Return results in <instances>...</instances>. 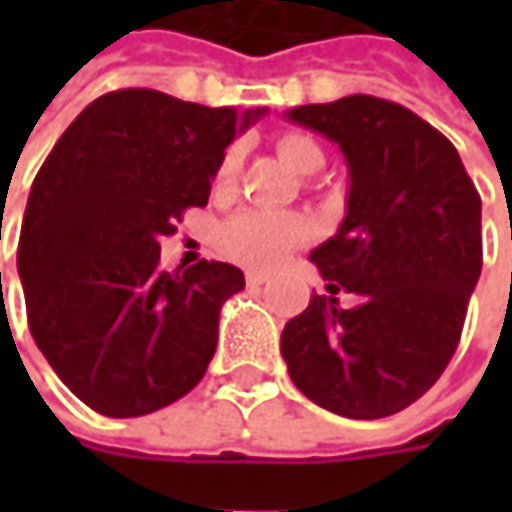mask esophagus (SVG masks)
I'll return each instance as SVG.
<instances>
[{"instance_id":"obj_1","label":"esophagus","mask_w":512,"mask_h":512,"mask_svg":"<svg viewBox=\"0 0 512 512\" xmlns=\"http://www.w3.org/2000/svg\"><path fill=\"white\" fill-rule=\"evenodd\" d=\"M267 279H270V276H267V273H262V270H247V273H245V282L250 287L265 285Z\"/></svg>"}]
</instances>
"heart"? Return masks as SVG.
I'll return each instance as SVG.
<instances>
[{
	"label": "heart",
	"instance_id": "heart-1",
	"mask_svg": "<svg viewBox=\"0 0 512 512\" xmlns=\"http://www.w3.org/2000/svg\"><path fill=\"white\" fill-rule=\"evenodd\" d=\"M276 153L282 156L287 168L310 176L325 165V150L319 148L316 139H310L307 133H282L276 139ZM242 165V145H230L222 153L213 182L216 187H227ZM310 225L305 216L290 213V210H242L236 216H230L225 225L219 227V250L227 259L239 262L247 267H265L273 265L282 253L299 242H305Z\"/></svg>",
	"mask_w": 512,
	"mask_h": 512
}]
</instances>
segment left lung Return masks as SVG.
<instances>
[{"label":"left lung","instance_id":"left-lung-1","mask_svg":"<svg viewBox=\"0 0 512 512\" xmlns=\"http://www.w3.org/2000/svg\"><path fill=\"white\" fill-rule=\"evenodd\" d=\"M336 142L350 170L336 236L310 253L330 293L282 330V356L310 402L384 419L424 396L462 339L482 273V199L459 150L422 116L376 96L287 110Z\"/></svg>","mask_w":512,"mask_h":512}]
</instances>
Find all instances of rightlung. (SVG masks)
<instances>
[{
  "label": "right lung",
  "mask_w": 512,
  "mask_h": 512,
  "mask_svg": "<svg viewBox=\"0 0 512 512\" xmlns=\"http://www.w3.org/2000/svg\"><path fill=\"white\" fill-rule=\"evenodd\" d=\"M262 113L113 90L70 122L36 173L16 253L28 325L96 413L145 416L202 382L219 310L245 273L207 259L168 273L159 242L187 207L207 205L222 153Z\"/></svg>",
  "instance_id": "1"
}]
</instances>
